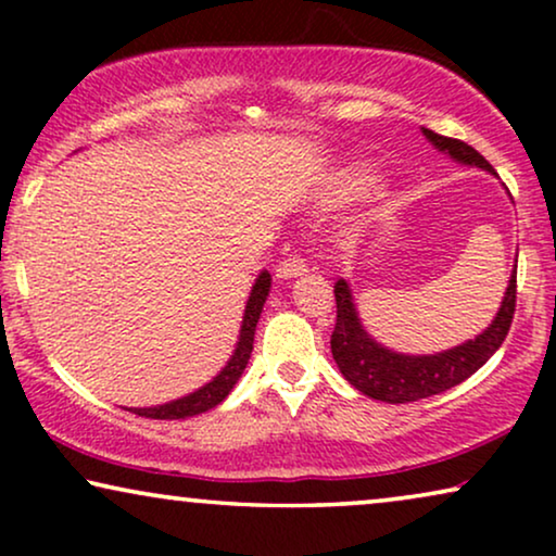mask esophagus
<instances>
[{"mask_svg": "<svg viewBox=\"0 0 556 556\" xmlns=\"http://www.w3.org/2000/svg\"><path fill=\"white\" fill-rule=\"evenodd\" d=\"M306 270H308V263H306V257H303L301 253L288 255V257H283V261H280V263L276 265V276L283 278V280H288V278H299V276H303V273H306Z\"/></svg>", "mask_w": 556, "mask_h": 556, "instance_id": "esophagus-1", "label": "esophagus"}]
</instances>
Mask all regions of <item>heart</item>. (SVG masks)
<instances>
[{
	"instance_id": "heart-1",
	"label": "heart",
	"mask_w": 556,
	"mask_h": 556,
	"mask_svg": "<svg viewBox=\"0 0 556 556\" xmlns=\"http://www.w3.org/2000/svg\"><path fill=\"white\" fill-rule=\"evenodd\" d=\"M371 181H375V177H371L369 174V169H359L354 174V187H359V189H364V187H369Z\"/></svg>"
}]
</instances>
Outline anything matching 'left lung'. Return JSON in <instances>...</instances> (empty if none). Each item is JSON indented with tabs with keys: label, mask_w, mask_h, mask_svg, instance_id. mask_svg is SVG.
<instances>
[{
	"label": "left lung",
	"mask_w": 556,
	"mask_h": 556,
	"mask_svg": "<svg viewBox=\"0 0 556 556\" xmlns=\"http://www.w3.org/2000/svg\"><path fill=\"white\" fill-rule=\"evenodd\" d=\"M422 134L440 151L451 154L455 162L493 172V166L473 147H468L466 141L447 139V136H440L430 131V128H422ZM333 299H337V326L331 331V354L339 364L341 375L346 377L349 384L371 400L405 405V402L432 397V394H440L460 384L463 379H468L496 354V349L504 344L514 321L516 270L511 280H508L504 303H501L498 314L489 329L481 337L466 341V344L430 356H405L379 346L362 329L346 280H337Z\"/></svg>",
	"instance_id": "obj_1"
}]
</instances>
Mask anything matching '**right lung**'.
Returning a JSON list of instances; mask_svg holds the SVG:
<instances>
[{
	"mask_svg": "<svg viewBox=\"0 0 556 556\" xmlns=\"http://www.w3.org/2000/svg\"><path fill=\"white\" fill-rule=\"evenodd\" d=\"M268 291H270V273L263 270L255 280L253 293H250V299H248L245 316H242L238 349H235L232 359L227 362V367L219 371V375L212 379L210 384H204L202 390L187 394V397H181V400L166 402V405H159V407L134 409V413L141 415V417H151V420H185V417L207 413V409L217 407L219 402H223L227 394H230L235 382H238L240 375H242V369L248 367L250 354H253L255 326H257V318H261L263 303H265V299H268Z\"/></svg>",
	"mask_w": 556,
	"mask_h": 556,
	"instance_id": "1",
	"label": "right lung"
}]
</instances>
